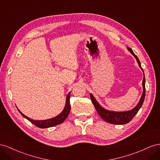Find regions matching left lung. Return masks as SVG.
I'll use <instances>...</instances> for the list:
<instances>
[{
    "mask_svg": "<svg viewBox=\"0 0 160 160\" xmlns=\"http://www.w3.org/2000/svg\"><path fill=\"white\" fill-rule=\"evenodd\" d=\"M127 49L129 50L130 53L133 55L136 59L137 62L138 63V65L140 67L141 70L143 72V70L141 66V63L139 62V58L138 56L133 53V50L131 48H127ZM145 75L143 76V80L142 82V85H143V94L141 95V97L139 100L138 104L130 111H121V112H118V111H109L107 110L106 108H103L100 104L98 102L97 100L93 97L92 94H90L91 100H92V102L94 104V106L96 108V110L98 112V115L100 116L103 120L105 121L111 123V124H115V125H123L126 124V123L130 122L132 118H133L135 115H136L140 108L142 106L143 103L144 99H145Z\"/></svg>",
    "mask_w": 160,
    "mask_h": 160,
    "instance_id": "8db88e82",
    "label": "left lung"
}]
</instances>
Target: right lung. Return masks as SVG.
<instances>
[{"label":"right lung","instance_id":"obj_1","mask_svg":"<svg viewBox=\"0 0 160 160\" xmlns=\"http://www.w3.org/2000/svg\"><path fill=\"white\" fill-rule=\"evenodd\" d=\"M70 92L68 93L66 97V104L65 107L63 108V111L60 114H59L56 117L49 118V119L45 120H33L32 118H29L28 117L25 116L24 114H22L17 107L18 111L21 114V115L24 118H27V120L33 123L35 126H37L39 128H49V127H54L56 125H58L59 124H61L63 121L66 120V118L68 117V115H69L70 111Z\"/></svg>","mask_w":160,"mask_h":160}]
</instances>
